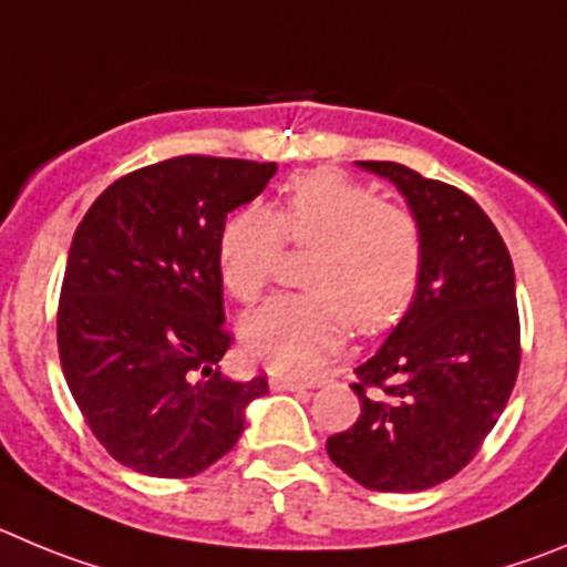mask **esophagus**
Returning a JSON list of instances; mask_svg holds the SVG:
<instances>
[{"label":"esophagus","instance_id":"34e87169","mask_svg":"<svg viewBox=\"0 0 567 567\" xmlns=\"http://www.w3.org/2000/svg\"><path fill=\"white\" fill-rule=\"evenodd\" d=\"M308 381L290 379V375H271V390L277 392H296V390H308Z\"/></svg>","mask_w":567,"mask_h":567}]
</instances>
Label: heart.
<instances>
[{
	"label": "heart",
	"instance_id": "b5f03b06",
	"mask_svg": "<svg viewBox=\"0 0 567 567\" xmlns=\"http://www.w3.org/2000/svg\"><path fill=\"white\" fill-rule=\"evenodd\" d=\"M313 246L308 293L274 296L243 319V344L274 370L308 372L347 333L381 330L410 308L421 277V228L404 208L333 172L293 177L271 208L231 214L217 262L237 302H257L282 248Z\"/></svg>",
	"mask_w": 567,
	"mask_h": 567
}]
</instances>
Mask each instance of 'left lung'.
<instances>
[{
    "instance_id": "1",
    "label": "left lung",
    "mask_w": 567,
    "mask_h": 567,
    "mask_svg": "<svg viewBox=\"0 0 567 567\" xmlns=\"http://www.w3.org/2000/svg\"><path fill=\"white\" fill-rule=\"evenodd\" d=\"M359 169L404 195L423 257L410 310L355 370L359 421L328 437V455L372 492H423L461 472L506 410L519 370L514 265L461 188L401 163Z\"/></svg>"
}]
</instances>
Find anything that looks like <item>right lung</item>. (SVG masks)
<instances>
[{
    "instance_id": "right-lung-1",
    "label": "right lung",
    "mask_w": 567,
    "mask_h": 567,
    "mask_svg": "<svg viewBox=\"0 0 567 567\" xmlns=\"http://www.w3.org/2000/svg\"><path fill=\"white\" fill-rule=\"evenodd\" d=\"M277 163L183 155L112 183L75 228L59 302L61 370L93 435L150 477H192L237 446L265 375L220 372L217 243Z\"/></svg>"
}]
</instances>
